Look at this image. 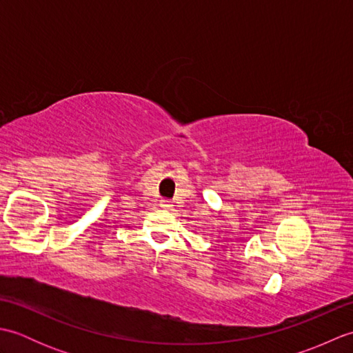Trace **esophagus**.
Returning a JSON list of instances; mask_svg holds the SVG:
<instances>
[{
  "instance_id": "1",
  "label": "esophagus",
  "mask_w": 353,
  "mask_h": 353,
  "mask_svg": "<svg viewBox=\"0 0 353 353\" xmlns=\"http://www.w3.org/2000/svg\"><path fill=\"white\" fill-rule=\"evenodd\" d=\"M171 201H168V200H161V208L162 209H171Z\"/></svg>"
}]
</instances>
